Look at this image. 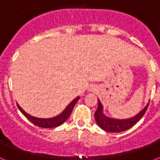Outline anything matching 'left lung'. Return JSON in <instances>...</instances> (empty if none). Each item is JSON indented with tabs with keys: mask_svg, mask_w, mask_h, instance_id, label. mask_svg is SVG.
I'll return each mask as SVG.
<instances>
[{
	"mask_svg": "<svg viewBox=\"0 0 160 160\" xmlns=\"http://www.w3.org/2000/svg\"><path fill=\"white\" fill-rule=\"evenodd\" d=\"M149 104V102L135 116L129 118V119H117L109 118L104 114L103 105L100 100L98 99V108L96 111L95 112V119L98 125L105 131L110 132V133H119V132L125 131L134 126V124L144 116V114H145V112L148 109Z\"/></svg>",
	"mask_w": 160,
	"mask_h": 160,
	"instance_id": "1",
	"label": "left lung"
}]
</instances>
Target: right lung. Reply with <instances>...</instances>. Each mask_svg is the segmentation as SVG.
<instances>
[{"label": "right lung", "instance_id": "1", "mask_svg": "<svg viewBox=\"0 0 160 160\" xmlns=\"http://www.w3.org/2000/svg\"><path fill=\"white\" fill-rule=\"evenodd\" d=\"M80 99L79 97H76L75 100H73L71 102L67 105V107L64 109V111H62L60 114H58L57 116L53 117V118H49V119H41V118H36V117H33L27 114L26 112H25L23 109H21V107L17 104L19 109L21 110V112L27 118V119L33 123L35 125H37L38 127L41 128H55V127H58L61 125L64 122L68 119V117L70 116L71 112H72L75 105L76 104L78 100Z\"/></svg>", "mask_w": 160, "mask_h": 160}]
</instances>
